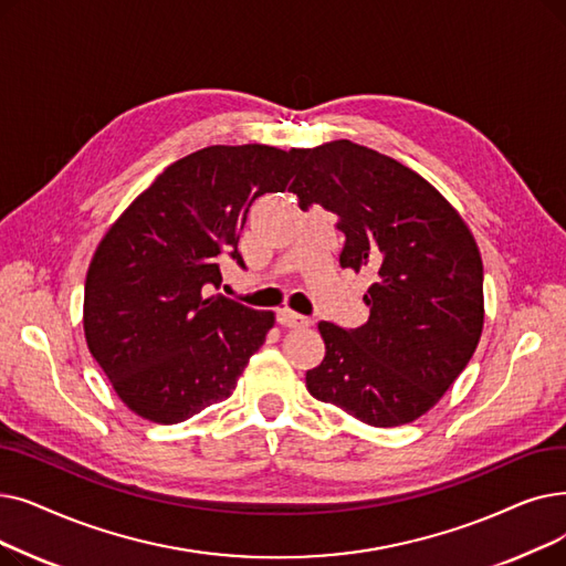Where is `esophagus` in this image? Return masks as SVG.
Returning <instances> with one entry per match:
<instances>
[{
  "instance_id": "34e87169",
  "label": "esophagus",
  "mask_w": 566,
  "mask_h": 566,
  "mask_svg": "<svg viewBox=\"0 0 566 566\" xmlns=\"http://www.w3.org/2000/svg\"><path fill=\"white\" fill-rule=\"evenodd\" d=\"M277 322L282 326H286V328H307V326H312V318L310 316L298 314V312H293V310H280L277 312Z\"/></svg>"
}]
</instances>
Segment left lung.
<instances>
[{
	"label": "left lung",
	"instance_id": "8db88e82",
	"mask_svg": "<svg viewBox=\"0 0 566 566\" xmlns=\"http://www.w3.org/2000/svg\"><path fill=\"white\" fill-rule=\"evenodd\" d=\"M289 191L337 214L339 265L370 270L367 324L322 322L316 400L375 428L419 419L470 363L483 331V263L472 231L428 180L352 140L303 150Z\"/></svg>",
	"mask_w": 566,
	"mask_h": 566
}]
</instances>
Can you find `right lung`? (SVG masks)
<instances>
[{
  "label": "right lung",
  "instance_id": "add662e5",
  "mask_svg": "<svg viewBox=\"0 0 566 566\" xmlns=\"http://www.w3.org/2000/svg\"><path fill=\"white\" fill-rule=\"evenodd\" d=\"M301 155L259 143L203 147L170 164L102 238L85 280V339L140 419L170 426L227 400L265 342L273 312L210 291L224 261L244 268L248 212L286 189Z\"/></svg>",
  "mask_w": 566,
  "mask_h": 566
}]
</instances>
